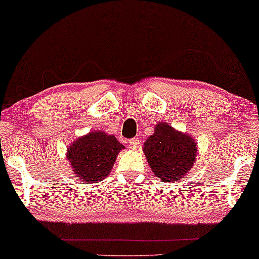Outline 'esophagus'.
Returning <instances> with one entry per match:
<instances>
[{"label":"esophagus","mask_w":259,"mask_h":259,"mask_svg":"<svg viewBox=\"0 0 259 259\" xmlns=\"http://www.w3.org/2000/svg\"><path fill=\"white\" fill-rule=\"evenodd\" d=\"M140 140L134 138V139H131L128 141V147L131 148V149H138V148H140Z\"/></svg>","instance_id":"34e87169"}]
</instances>
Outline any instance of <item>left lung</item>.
Returning <instances> with one entry per match:
<instances>
[{
	"label": "left lung",
	"mask_w": 259,
	"mask_h": 259,
	"mask_svg": "<svg viewBox=\"0 0 259 259\" xmlns=\"http://www.w3.org/2000/svg\"><path fill=\"white\" fill-rule=\"evenodd\" d=\"M143 151L156 177L169 182L187 175L195 162L197 148L192 137L160 122L145 142Z\"/></svg>",
	"instance_id": "obj_1"
}]
</instances>
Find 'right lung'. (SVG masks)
Masks as SVG:
<instances>
[{
	"label": "right lung",
	"mask_w": 259,
	"mask_h": 259,
	"mask_svg": "<svg viewBox=\"0 0 259 259\" xmlns=\"http://www.w3.org/2000/svg\"><path fill=\"white\" fill-rule=\"evenodd\" d=\"M121 149L124 146L113 135L99 131L72 143L66 157L73 167L74 176L95 184L108 177Z\"/></svg>",
	"instance_id": "right-lung-1"
}]
</instances>
